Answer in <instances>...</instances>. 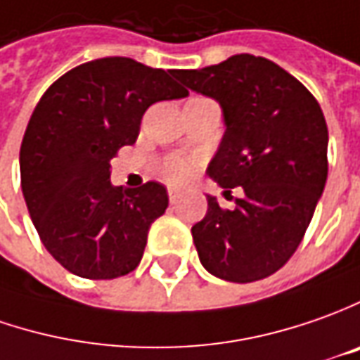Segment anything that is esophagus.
Instances as JSON below:
<instances>
[{
	"label": "esophagus",
	"instance_id": "34e87169",
	"mask_svg": "<svg viewBox=\"0 0 360 360\" xmlns=\"http://www.w3.org/2000/svg\"><path fill=\"white\" fill-rule=\"evenodd\" d=\"M179 199H181V191H177V189H171V187H169V201L175 205V203H179Z\"/></svg>",
	"mask_w": 360,
	"mask_h": 360
}]
</instances>
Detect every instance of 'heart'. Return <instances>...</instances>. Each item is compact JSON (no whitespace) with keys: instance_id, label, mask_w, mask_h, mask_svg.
I'll use <instances>...</instances> for the list:
<instances>
[{"instance_id":"b5f03b06","label":"heart","mask_w":360,"mask_h":360,"mask_svg":"<svg viewBox=\"0 0 360 360\" xmlns=\"http://www.w3.org/2000/svg\"><path fill=\"white\" fill-rule=\"evenodd\" d=\"M161 173L169 183H185L187 179H191V175L195 173V161L189 157L183 155H171L163 161L161 165Z\"/></svg>"}]
</instances>
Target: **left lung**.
Instances as JSON below:
<instances>
[{"mask_svg": "<svg viewBox=\"0 0 360 360\" xmlns=\"http://www.w3.org/2000/svg\"><path fill=\"white\" fill-rule=\"evenodd\" d=\"M173 75L221 105L227 129L207 175L225 193L243 189L233 211L207 195L191 229L199 261L231 283L265 279L297 251L327 183L321 105L291 73L249 53Z\"/></svg>", "mask_w": 360, "mask_h": 360, "instance_id": "left-lung-1", "label": "left lung"}]
</instances>
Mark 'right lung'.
<instances>
[{
	"label": "right lung",
	"mask_w": 360,
	"mask_h": 360,
	"mask_svg": "<svg viewBox=\"0 0 360 360\" xmlns=\"http://www.w3.org/2000/svg\"><path fill=\"white\" fill-rule=\"evenodd\" d=\"M129 57L77 65L35 105L19 149L21 191L45 249L83 279H117L141 261L167 189L113 187L111 159L133 145L143 113L189 91L171 75Z\"/></svg>",
	"instance_id": "right-lung-1"
}]
</instances>
